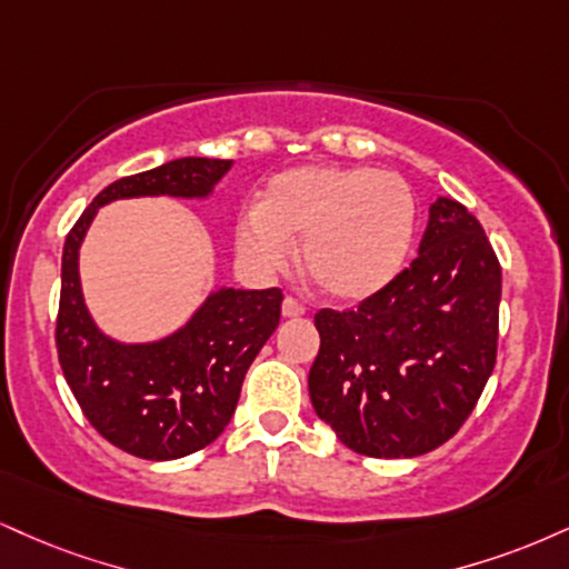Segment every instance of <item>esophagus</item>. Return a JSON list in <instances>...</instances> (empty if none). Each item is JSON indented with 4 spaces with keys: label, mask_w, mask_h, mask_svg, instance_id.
<instances>
[{
    "label": "esophagus",
    "mask_w": 569,
    "mask_h": 569,
    "mask_svg": "<svg viewBox=\"0 0 569 569\" xmlns=\"http://www.w3.org/2000/svg\"><path fill=\"white\" fill-rule=\"evenodd\" d=\"M280 310H283V318H302V315L307 312V307L299 302V299L286 297L283 299V307H280Z\"/></svg>",
    "instance_id": "34e87169"
}]
</instances>
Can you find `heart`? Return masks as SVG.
I'll return each instance as SVG.
<instances>
[{
    "label": "heart",
    "mask_w": 569,
    "mask_h": 569,
    "mask_svg": "<svg viewBox=\"0 0 569 569\" xmlns=\"http://www.w3.org/2000/svg\"><path fill=\"white\" fill-rule=\"evenodd\" d=\"M416 232V196L395 172L307 163L267 182L257 211L236 224V249L254 272L283 270L291 243L315 289L337 302L373 297L400 272Z\"/></svg>",
    "instance_id": "obj_1"
}]
</instances>
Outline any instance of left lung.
Instances as JSON below:
<instances>
[{"mask_svg":"<svg viewBox=\"0 0 569 569\" xmlns=\"http://www.w3.org/2000/svg\"><path fill=\"white\" fill-rule=\"evenodd\" d=\"M498 305L501 264L482 224L453 198H437L410 267L355 310L315 315V413L360 456L440 448L496 366Z\"/></svg>","mask_w":569,"mask_h":569,"instance_id":"left-lung-1","label":"left lung"}]
</instances>
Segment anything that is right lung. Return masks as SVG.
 Here are the masks:
<instances>
[{
    "label": "right lung",
    "instance_id": "1",
    "mask_svg": "<svg viewBox=\"0 0 569 569\" xmlns=\"http://www.w3.org/2000/svg\"><path fill=\"white\" fill-rule=\"evenodd\" d=\"M232 161L177 159L108 184L68 232L54 345L87 421L116 448L172 461L224 432L243 376L280 320V289L209 293L180 331L148 345H121L94 326L79 280V249L94 214L119 198H207Z\"/></svg>",
    "mask_w": 569,
    "mask_h": 569
}]
</instances>
